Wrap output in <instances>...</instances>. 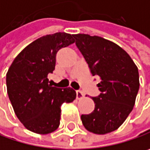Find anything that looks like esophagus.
Returning <instances> with one entry per match:
<instances>
[{
	"instance_id": "esophagus-1",
	"label": "esophagus",
	"mask_w": 150,
	"mask_h": 150,
	"mask_svg": "<svg viewBox=\"0 0 150 150\" xmlns=\"http://www.w3.org/2000/svg\"><path fill=\"white\" fill-rule=\"evenodd\" d=\"M84 97V94L83 92L80 91V90H77L76 91V98L77 99H82Z\"/></svg>"
}]
</instances>
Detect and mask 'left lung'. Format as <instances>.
<instances>
[{
	"mask_svg": "<svg viewBox=\"0 0 150 150\" xmlns=\"http://www.w3.org/2000/svg\"><path fill=\"white\" fill-rule=\"evenodd\" d=\"M75 45L93 75H98L101 94L92 97L95 109L81 115L87 130L104 135L116 130L132 111L139 90L138 69L120 46L100 36L73 35Z\"/></svg>",
	"mask_w": 150,
	"mask_h": 150,
	"instance_id": "8db88e82",
	"label": "left lung"
}]
</instances>
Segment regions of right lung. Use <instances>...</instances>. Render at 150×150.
<instances>
[{
  "instance_id": "right-lung-1",
  "label": "right lung",
  "mask_w": 150,
  "mask_h": 150,
  "mask_svg": "<svg viewBox=\"0 0 150 150\" xmlns=\"http://www.w3.org/2000/svg\"><path fill=\"white\" fill-rule=\"evenodd\" d=\"M74 42L70 34L47 35L27 46L8 70L7 90L15 115L34 133L46 135L56 130L62 104L76 97L73 88L52 87L47 79L54 70L59 49Z\"/></svg>"
}]
</instances>
